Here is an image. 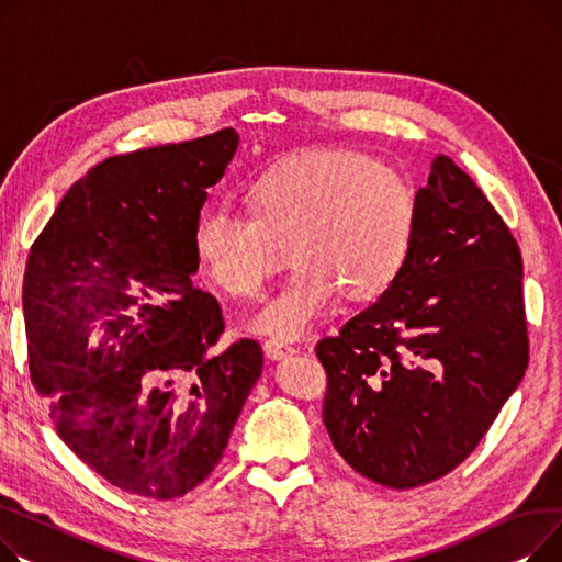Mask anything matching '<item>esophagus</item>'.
<instances>
[{"instance_id":"obj_1","label":"esophagus","mask_w":562,"mask_h":562,"mask_svg":"<svg viewBox=\"0 0 562 562\" xmlns=\"http://www.w3.org/2000/svg\"><path fill=\"white\" fill-rule=\"evenodd\" d=\"M262 349H266V356L272 358V360H281V358H288L292 353H296V347L290 345V342H283V340H277V338H270L262 342Z\"/></svg>"}]
</instances>
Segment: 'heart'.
Segmentation results:
<instances>
[{
	"label": "heart",
	"mask_w": 562,
	"mask_h": 562,
	"mask_svg": "<svg viewBox=\"0 0 562 562\" xmlns=\"http://www.w3.org/2000/svg\"><path fill=\"white\" fill-rule=\"evenodd\" d=\"M254 213L206 209L194 224V254L228 294L254 296L292 245L300 262L254 317L258 334L296 338L334 308L340 290L370 296L402 272L415 236L408 181L366 154L311 149L251 186Z\"/></svg>",
	"instance_id": "b5f03b06"
}]
</instances>
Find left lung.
<instances>
[{
  "label": "left lung",
  "mask_w": 562,
  "mask_h": 562,
  "mask_svg": "<svg viewBox=\"0 0 562 562\" xmlns=\"http://www.w3.org/2000/svg\"><path fill=\"white\" fill-rule=\"evenodd\" d=\"M521 254L449 156L415 194V236L387 290L317 342L324 426L374 483H431L476 449L529 366Z\"/></svg>",
  "instance_id": "8db88e82"
}]
</instances>
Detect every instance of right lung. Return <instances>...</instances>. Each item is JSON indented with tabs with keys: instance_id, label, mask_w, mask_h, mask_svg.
Returning a JSON list of instances; mask_svg holds the SVG:
<instances>
[{
	"instance_id": "1",
	"label": "right lung",
	"mask_w": 562,
	"mask_h": 562,
	"mask_svg": "<svg viewBox=\"0 0 562 562\" xmlns=\"http://www.w3.org/2000/svg\"><path fill=\"white\" fill-rule=\"evenodd\" d=\"M236 128L106 158L31 245L22 308L29 370L56 434L111 485L177 499L220 463L262 372L194 288L192 236L238 151Z\"/></svg>"
}]
</instances>
